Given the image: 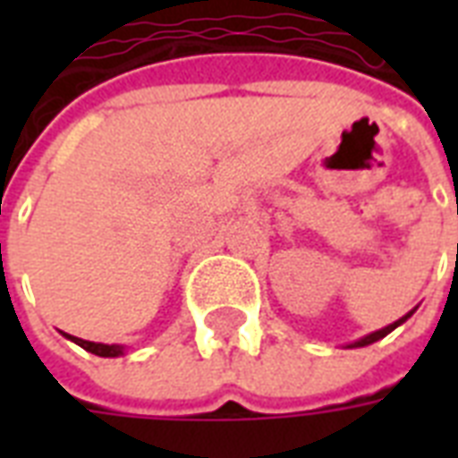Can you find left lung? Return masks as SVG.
<instances>
[{"label":"left lung","mask_w":458,"mask_h":458,"mask_svg":"<svg viewBox=\"0 0 458 458\" xmlns=\"http://www.w3.org/2000/svg\"><path fill=\"white\" fill-rule=\"evenodd\" d=\"M413 311H416V309H411V311L406 313V316H402V318L394 320V323H390V326L380 327V330H376V333H370V335H366V337H361V340L352 342V344H349V347H366V344H373V342L383 340L385 335H390L392 330H394V327H397V326H402V323H404L406 318H411V313H413Z\"/></svg>","instance_id":"1"}]
</instances>
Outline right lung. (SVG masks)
<instances>
[{"label": "right lung", "mask_w": 458, "mask_h": 458, "mask_svg": "<svg viewBox=\"0 0 458 458\" xmlns=\"http://www.w3.org/2000/svg\"><path fill=\"white\" fill-rule=\"evenodd\" d=\"M64 337H68L71 342H75L78 347H82L85 352H92L97 356H121L123 354V344H102V342H89V340H81V337H73V335L64 333Z\"/></svg>", "instance_id": "1"}]
</instances>
